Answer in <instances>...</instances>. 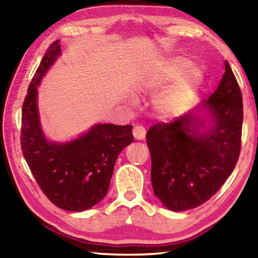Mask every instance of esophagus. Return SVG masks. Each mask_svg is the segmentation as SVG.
<instances>
[{
	"label": "esophagus",
	"instance_id": "34e87169",
	"mask_svg": "<svg viewBox=\"0 0 258 258\" xmlns=\"http://www.w3.org/2000/svg\"><path fill=\"white\" fill-rule=\"evenodd\" d=\"M133 137L137 140H143L146 137V128L142 125H137L133 128Z\"/></svg>",
	"mask_w": 258,
	"mask_h": 258
}]
</instances>
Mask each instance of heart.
I'll use <instances>...</instances> for the list:
<instances>
[{
  "instance_id": "obj_1",
  "label": "heart",
  "mask_w": 258,
  "mask_h": 258,
  "mask_svg": "<svg viewBox=\"0 0 258 258\" xmlns=\"http://www.w3.org/2000/svg\"><path fill=\"white\" fill-rule=\"evenodd\" d=\"M190 67H191V61L189 59L184 58V56H175V58H173L171 61H169L167 69L171 75L175 76V75H180L181 73H183ZM203 77H204L203 72L200 71L199 68L197 67L189 68L185 73V75L181 82V86H180L181 94H186L189 92H192V91H195L200 83H202ZM173 104H174L173 102H165L164 107L167 109H171L173 107Z\"/></svg>"
}]
</instances>
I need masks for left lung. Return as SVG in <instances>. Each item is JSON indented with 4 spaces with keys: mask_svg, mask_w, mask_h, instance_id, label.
<instances>
[{
    "mask_svg": "<svg viewBox=\"0 0 258 258\" xmlns=\"http://www.w3.org/2000/svg\"><path fill=\"white\" fill-rule=\"evenodd\" d=\"M242 118L241 91L225 61L224 75L211 97L171 123L151 126L146 137L151 183L165 207L187 211L220 190L239 158Z\"/></svg>",
    "mask_w": 258,
    "mask_h": 258,
    "instance_id": "obj_1",
    "label": "left lung"
}]
</instances>
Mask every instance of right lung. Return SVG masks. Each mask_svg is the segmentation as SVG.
I'll return each mask as SVG.
<instances>
[{
  "mask_svg": "<svg viewBox=\"0 0 258 258\" xmlns=\"http://www.w3.org/2000/svg\"><path fill=\"white\" fill-rule=\"evenodd\" d=\"M61 54L54 41L29 84L21 112V150L47 199L59 208L83 212L107 195L120 151L133 142L132 125L97 124L69 142H52L41 127L37 87Z\"/></svg>",
  "mask_w": 258,
  "mask_h": 258,
  "instance_id": "1",
  "label": "right lung"
}]
</instances>
